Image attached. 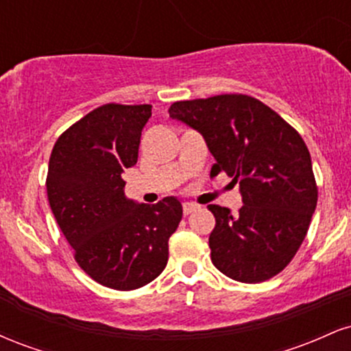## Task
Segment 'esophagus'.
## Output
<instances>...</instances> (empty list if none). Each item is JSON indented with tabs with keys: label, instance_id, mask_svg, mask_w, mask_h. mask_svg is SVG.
Here are the masks:
<instances>
[{
	"label": "esophagus",
	"instance_id": "esophagus-1",
	"mask_svg": "<svg viewBox=\"0 0 351 351\" xmlns=\"http://www.w3.org/2000/svg\"><path fill=\"white\" fill-rule=\"evenodd\" d=\"M196 209H199V206H198V204H195V203H184V204H183V213H184V216L191 215V213H195Z\"/></svg>",
	"mask_w": 351,
	"mask_h": 351
}]
</instances>
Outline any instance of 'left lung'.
Returning a JSON list of instances; mask_svg holds the SVG:
<instances>
[{
    "label": "left lung",
    "instance_id": "1",
    "mask_svg": "<svg viewBox=\"0 0 351 351\" xmlns=\"http://www.w3.org/2000/svg\"><path fill=\"white\" fill-rule=\"evenodd\" d=\"M170 117L203 135L216 163L239 183L243 206L209 204L216 226L211 261L231 279L256 284L287 267L307 236L318 189L299 132L261 100L243 94L171 104Z\"/></svg>",
    "mask_w": 351,
    "mask_h": 351
}]
</instances>
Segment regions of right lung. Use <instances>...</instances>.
I'll return each mask as SVG.
<instances>
[{"label": "right lung", "mask_w": 351, "mask_h": 351, "mask_svg": "<svg viewBox=\"0 0 351 351\" xmlns=\"http://www.w3.org/2000/svg\"><path fill=\"white\" fill-rule=\"evenodd\" d=\"M150 117L148 104L97 107L59 136L47 168V199L75 263L115 291L143 287L163 272L183 216L175 196L145 204L123 193L122 175L138 160Z\"/></svg>", "instance_id": "right-lung-1"}]
</instances>
